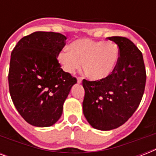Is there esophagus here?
I'll return each instance as SVG.
<instances>
[{
	"instance_id": "34e87169",
	"label": "esophagus",
	"mask_w": 156,
	"mask_h": 156,
	"mask_svg": "<svg viewBox=\"0 0 156 156\" xmlns=\"http://www.w3.org/2000/svg\"><path fill=\"white\" fill-rule=\"evenodd\" d=\"M82 80H83V79H82V78H77V82H78V83H82Z\"/></svg>"
}]
</instances>
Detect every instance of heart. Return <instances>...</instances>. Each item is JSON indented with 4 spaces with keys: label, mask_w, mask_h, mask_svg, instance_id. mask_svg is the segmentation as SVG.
Here are the masks:
<instances>
[{
    "label": "heart",
    "mask_w": 156,
    "mask_h": 156,
    "mask_svg": "<svg viewBox=\"0 0 156 156\" xmlns=\"http://www.w3.org/2000/svg\"><path fill=\"white\" fill-rule=\"evenodd\" d=\"M57 56L59 63L67 73H73L83 66L86 74L93 81L106 79L116 69L120 57L118 46L113 42L79 39Z\"/></svg>",
    "instance_id": "heart-1"
}]
</instances>
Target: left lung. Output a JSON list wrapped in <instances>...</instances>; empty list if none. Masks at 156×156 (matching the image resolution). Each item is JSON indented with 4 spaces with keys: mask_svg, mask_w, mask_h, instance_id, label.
Masks as SVG:
<instances>
[{
    "mask_svg": "<svg viewBox=\"0 0 156 156\" xmlns=\"http://www.w3.org/2000/svg\"><path fill=\"white\" fill-rule=\"evenodd\" d=\"M117 44L119 61L111 76L104 80L83 79V114L93 128L111 130L122 126L138 108L146 85L143 54L126 37L108 38Z\"/></svg>",
    "mask_w": 156,
    "mask_h": 156,
    "instance_id": "obj_1",
    "label": "left lung"
}]
</instances>
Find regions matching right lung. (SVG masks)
Wrapping results in <instances>:
<instances>
[{
    "label": "right lung",
    "mask_w": 156,
    "mask_h": 156,
    "mask_svg": "<svg viewBox=\"0 0 156 156\" xmlns=\"http://www.w3.org/2000/svg\"><path fill=\"white\" fill-rule=\"evenodd\" d=\"M66 37L35 31L22 38L11 52L9 88L23 118L37 127H48L61 116L63 104L77 79L61 68L56 56Z\"/></svg>",
    "instance_id": "right-lung-1"
}]
</instances>
